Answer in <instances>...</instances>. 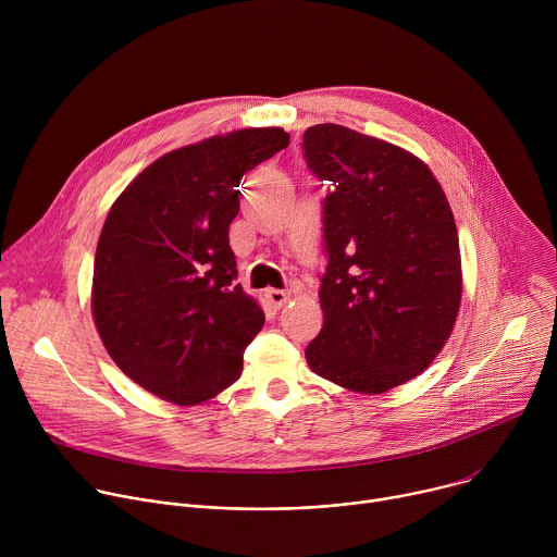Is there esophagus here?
Wrapping results in <instances>:
<instances>
[{
	"label": "esophagus",
	"mask_w": 557,
	"mask_h": 557,
	"mask_svg": "<svg viewBox=\"0 0 557 557\" xmlns=\"http://www.w3.org/2000/svg\"><path fill=\"white\" fill-rule=\"evenodd\" d=\"M264 297H267V301H269L273 308H282V306L290 299V293L280 290V288H269V290L264 293Z\"/></svg>",
	"instance_id": "1"
}]
</instances>
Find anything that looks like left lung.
<instances>
[{
    "instance_id": "obj_1",
    "label": "left lung",
    "mask_w": 557,
    "mask_h": 557,
    "mask_svg": "<svg viewBox=\"0 0 557 557\" xmlns=\"http://www.w3.org/2000/svg\"><path fill=\"white\" fill-rule=\"evenodd\" d=\"M324 202V326L306 361L350 392L383 394L419 376L449 339L462 297L447 196L412 151L335 123L306 129Z\"/></svg>"
}]
</instances>
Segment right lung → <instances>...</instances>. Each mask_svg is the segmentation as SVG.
Instances as JSON below:
<instances>
[{"instance_id":"add662e5","label":"right lung","mask_w":557,"mask_h":557,"mask_svg":"<svg viewBox=\"0 0 557 557\" xmlns=\"http://www.w3.org/2000/svg\"><path fill=\"white\" fill-rule=\"evenodd\" d=\"M288 140L282 127L209 136L156 158L114 200L92 320L112 361L158 399L196 406L240 379L264 310L233 282L228 224L243 176Z\"/></svg>"}]
</instances>
